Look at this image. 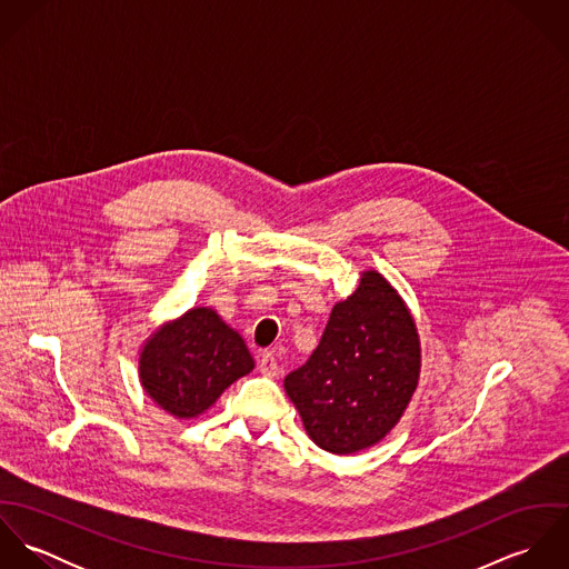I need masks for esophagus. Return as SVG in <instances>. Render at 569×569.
Here are the masks:
<instances>
[{
    "label": "esophagus",
    "mask_w": 569,
    "mask_h": 569,
    "mask_svg": "<svg viewBox=\"0 0 569 569\" xmlns=\"http://www.w3.org/2000/svg\"><path fill=\"white\" fill-rule=\"evenodd\" d=\"M258 370L264 375V377H276L278 372H280V368H278V361H276V357H273V352H262L260 355V359H258Z\"/></svg>",
    "instance_id": "esophagus-1"
}]
</instances>
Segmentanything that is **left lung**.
<instances>
[{"mask_svg": "<svg viewBox=\"0 0 569 569\" xmlns=\"http://www.w3.org/2000/svg\"><path fill=\"white\" fill-rule=\"evenodd\" d=\"M420 341L397 289L363 271L352 296L332 307L325 335L284 390L309 438L346 456L377 445L403 416L418 386Z\"/></svg>", "mask_w": 569, "mask_h": 569, "instance_id": "8db88e82", "label": "left lung"}]
</instances>
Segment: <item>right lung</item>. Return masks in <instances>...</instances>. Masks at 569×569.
<instances>
[{
  "label": "right lung",
  "instance_id": "add662e5",
  "mask_svg": "<svg viewBox=\"0 0 569 569\" xmlns=\"http://www.w3.org/2000/svg\"><path fill=\"white\" fill-rule=\"evenodd\" d=\"M253 370L243 337L199 307L163 325L140 352L147 395L177 418H194Z\"/></svg>",
  "mask_w": 569,
  "mask_h": 569
}]
</instances>
